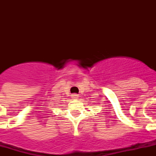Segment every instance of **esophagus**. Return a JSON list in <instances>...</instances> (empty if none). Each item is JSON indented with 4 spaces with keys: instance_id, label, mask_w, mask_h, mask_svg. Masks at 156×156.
<instances>
[{
    "instance_id": "34e87169",
    "label": "esophagus",
    "mask_w": 156,
    "mask_h": 156,
    "mask_svg": "<svg viewBox=\"0 0 156 156\" xmlns=\"http://www.w3.org/2000/svg\"><path fill=\"white\" fill-rule=\"evenodd\" d=\"M78 97H79V95L77 94H73L72 95L73 98H78Z\"/></svg>"
}]
</instances>
